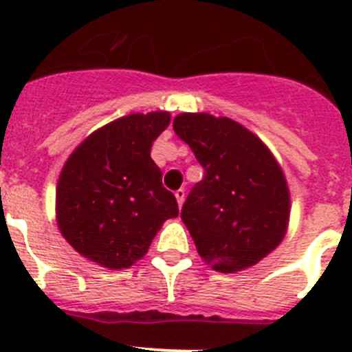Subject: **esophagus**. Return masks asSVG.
Returning a JSON list of instances; mask_svg holds the SVG:
<instances>
[{
  "mask_svg": "<svg viewBox=\"0 0 352 352\" xmlns=\"http://www.w3.org/2000/svg\"><path fill=\"white\" fill-rule=\"evenodd\" d=\"M174 195H176V201H178V206L182 208V206H183V201H185V190H183V188H179V190L174 192Z\"/></svg>",
  "mask_w": 352,
  "mask_h": 352,
  "instance_id": "esophagus-1",
  "label": "esophagus"
}]
</instances>
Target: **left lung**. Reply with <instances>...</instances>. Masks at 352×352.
I'll use <instances>...</instances> for the list:
<instances>
[{
	"mask_svg": "<svg viewBox=\"0 0 352 352\" xmlns=\"http://www.w3.org/2000/svg\"><path fill=\"white\" fill-rule=\"evenodd\" d=\"M173 126L204 167L182 210L199 256L220 273L250 268L287 232L291 194L280 164L231 118L182 113Z\"/></svg>",
	"mask_w": 352,
	"mask_h": 352,
	"instance_id": "8db88e82",
	"label": "left lung"
}]
</instances>
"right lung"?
Listing matches in <instances>:
<instances>
[{
	"label": "right lung",
	"instance_id": "obj_1",
	"mask_svg": "<svg viewBox=\"0 0 352 352\" xmlns=\"http://www.w3.org/2000/svg\"><path fill=\"white\" fill-rule=\"evenodd\" d=\"M170 113H133L100 126L65 162L56 186V222L74 250L102 268L123 270L146 256L167 219L173 192L151 160Z\"/></svg>",
	"mask_w": 352,
	"mask_h": 352
}]
</instances>
